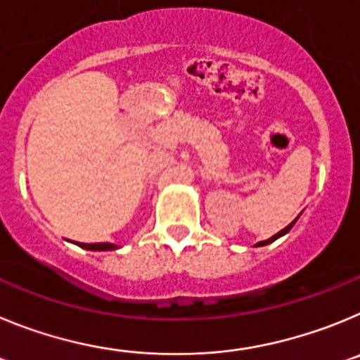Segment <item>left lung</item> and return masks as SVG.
I'll use <instances>...</instances> for the list:
<instances>
[{"label": "left lung", "instance_id": "obj_1", "mask_svg": "<svg viewBox=\"0 0 360 360\" xmlns=\"http://www.w3.org/2000/svg\"><path fill=\"white\" fill-rule=\"evenodd\" d=\"M296 220H297V217H296V219L292 220V222H290L289 226H287V228H283V229H281V231H278L276 235H273V236H271V238H267V240H262V242H258L257 245H267V244H271V242H274V240H276V238H280V236H283L285 233H289V231H290V228H292V226L296 224Z\"/></svg>", "mask_w": 360, "mask_h": 360}]
</instances>
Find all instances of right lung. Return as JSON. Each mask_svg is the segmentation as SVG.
I'll return each mask as SVG.
<instances>
[{"instance_id":"1","label":"right lung","mask_w":360,"mask_h":360,"mask_svg":"<svg viewBox=\"0 0 360 360\" xmlns=\"http://www.w3.org/2000/svg\"><path fill=\"white\" fill-rule=\"evenodd\" d=\"M79 245L84 249H89V251H112V249L118 248V245L109 244V242H98V244H82V242H79Z\"/></svg>"}]
</instances>
